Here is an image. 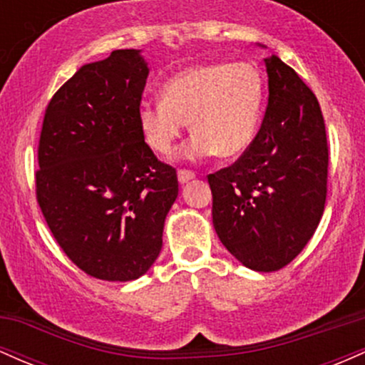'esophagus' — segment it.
<instances>
[{
	"mask_svg": "<svg viewBox=\"0 0 365 365\" xmlns=\"http://www.w3.org/2000/svg\"><path fill=\"white\" fill-rule=\"evenodd\" d=\"M195 178V173L190 170H178V182L180 183H187L190 180Z\"/></svg>",
	"mask_w": 365,
	"mask_h": 365,
	"instance_id": "obj_1",
	"label": "esophagus"
}]
</instances>
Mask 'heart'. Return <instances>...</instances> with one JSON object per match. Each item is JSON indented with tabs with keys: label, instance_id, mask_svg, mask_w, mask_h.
<instances>
[{
	"label": "heart",
	"instance_id": "heart-1",
	"mask_svg": "<svg viewBox=\"0 0 365 365\" xmlns=\"http://www.w3.org/2000/svg\"><path fill=\"white\" fill-rule=\"evenodd\" d=\"M163 101L140 104L145 144L168 156L185 123L195 133L183 156L235 158L252 145L261 125L266 82L252 63H212L180 70L163 83Z\"/></svg>",
	"mask_w": 365,
	"mask_h": 365
}]
</instances>
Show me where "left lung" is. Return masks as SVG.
<instances>
[{"label": "left lung", "mask_w": 365, "mask_h": 365, "mask_svg": "<svg viewBox=\"0 0 365 365\" xmlns=\"http://www.w3.org/2000/svg\"><path fill=\"white\" fill-rule=\"evenodd\" d=\"M267 108L249 149L216 173L212 225L254 271H278L311 240L328 194L329 150L314 92L276 54L266 58Z\"/></svg>", "instance_id": "obj_1"}]
</instances>
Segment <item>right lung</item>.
<instances>
[{"mask_svg":"<svg viewBox=\"0 0 365 365\" xmlns=\"http://www.w3.org/2000/svg\"><path fill=\"white\" fill-rule=\"evenodd\" d=\"M116 49L77 70L46 108L36 197L66 257L106 282L137 279L156 261L178 195L177 170L140 132L149 68Z\"/></svg>","mask_w":365,"mask_h":365,"instance_id":"obj_1","label":"right lung"}]
</instances>
